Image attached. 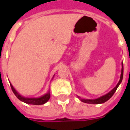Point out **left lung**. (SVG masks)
<instances>
[{"mask_svg":"<svg viewBox=\"0 0 130 130\" xmlns=\"http://www.w3.org/2000/svg\"><path fill=\"white\" fill-rule=\"evenodd\" d=\"M123 64L122 63V70H121V74H120V78L119 82L118 83V84L116 86V87L114 88H113L109 93H108L106 95L102 96L100 98H98V99H95V100H86V99H80L82 102H85V103L87 104H102L104 102H105L107 100H109L110 98H111L113 95L114 94L116 90H117L118 87L119 86V85L120 84V83L122 82V80H123Z\"/></svg>","mask_w":130,"mask_h":130,"instance_id":"left-lung-1","label":"left lung"}]
</instances>
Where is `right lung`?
<instances>
[{"label":"right lung","mask_w":130,"mask_h":130,"mask_svg":"<svg viewBox=\"0 0 130 130\" xmlns=\"http://www.w3.org/2000/svg\"><path fill=\"white\" fill-rule=\"evenodd\" d=\"M11 88L12 90L13 93L15 95L16 97L18 98L19 100H21V102H24L25 103L29 104H33V105H41V104H45L46 102H48V100L50 98V93L48 92L47 93H46L45 95H44L42 97L37 98H25L21 96L19 93H17V91L12 86V85L10 84Z\"/></svg>","instance_id":"add662e5"}]
</instances>
